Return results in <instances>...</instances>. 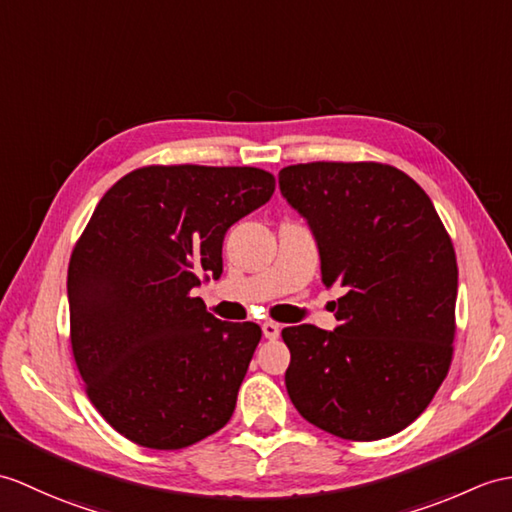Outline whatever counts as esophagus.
I'll return each mask as SVG.
<instances>
[{
	"label": "esophagus",
	"instance_id": "obj_1",
	"mask_svg": "<svg viewBox=\"0 0 512 512\" xmlns=\"http://www.w3.org/2000/svg\"><path fill=\"white\" fill-rule=\"evenodd\" d=\"M261 329H264V336H266L268 340H275V338H279V334H281V327H279L277 323H272V320H266V323L261 325Z\"/></svg>",
	"mask_w": 512,
	"mask_h": 512
}]
</instances>
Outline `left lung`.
<instances>
[{"label":"left lung","mask_w":512,"mask_h":512,"mask_svg":"<svg viewBox=\"0 0 512 512\" xmlns=\"http://www.w3.org/2000/svg\"><path fill=\"white\" fill-rule=\"evenodd\" d=\"M310 222L323 283L344 294L334 331L294 325L285 388L305 421L344 441H379L430 406L451 366L458 264L419 183L375 161H314L279 172Z\"/></svg>","instance_id":"left-lung-1"}]
</instances>
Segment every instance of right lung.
<instances>
[{
  "instance_id": "1",
  "label": "right lung",
  "mask_w": 512,
  "mask_h": 512,
  "mask_svg": "<svg viewBox=\"0 0 512 512\" xmlns=\"http://www.w3.org/2000/svg\"><path fill=\"white\" fill-rule=\"evenodd\" d=\"M259 168L146 165L95 207L67 270L69 338L87 397L128 441L183 449L229 423L261 340L192 290L222 275L224 233L270 200Z\"/></svg>"
}]
</instances>
